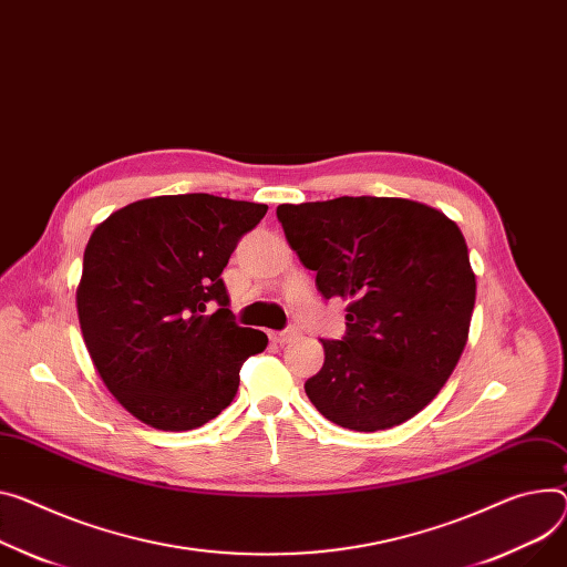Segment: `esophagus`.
Returning a JSON list of instances; mask_svg holds the SVG:
<instances>
[{
	"instance_id": "1",
	"label": "esophagus",
	"mask_w": 567,
	"mask_h": 567,
	"mask_svg": "<svg viewBox=\"0 0 567 567\" xmlns=\"http://www.w3.org/2000/svg\"><path fill=\"white\" fill-rule=\"evenodd\" d=\"M270 338H272V342H277V344H288L290 340L297 338V333H295V331H272Z\"/></svg>"
}]
</instances>
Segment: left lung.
<instances>
[{"label":"left lung","instance_id":"8db88e82","mask_svg":"<svg viewBox=\"0 0 567 567\" xmlns=\"http://www.w3.org/2000/svg\"><path fill=\"white\" fill-rule=\"evenodd\" d=\"M277 217L322 297L347 301V336L322 340L324 365L303 383L313 406L352 431L417 415L470 333L476 277L456 223L402 197L281 204Z\"/></svg>","mask_w":567,"mask_h":567}]
</instances>
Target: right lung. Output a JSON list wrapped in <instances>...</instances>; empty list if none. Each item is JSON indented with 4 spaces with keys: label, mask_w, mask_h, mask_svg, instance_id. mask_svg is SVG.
<instances>
[{
    "label": "right lung",
    "mask_w": 567,
    "mask_h": 567,
    "mask_svg": "<svg viewBox=\"0 0 567 567\" xmlns=\"http://www.w3.org/2000/svg\"><path fill=\"white\" fill-rule=\"evenodd\" d=\"M268 206L206 193L138 199L83 251L76 316L97 374L136 420L190 431L220 415L268 336L238 327L223 270ZM208 300L221 307L205 316Z\"/></svg>",
    "instance_id": "add662e5"
}]
</instances>
